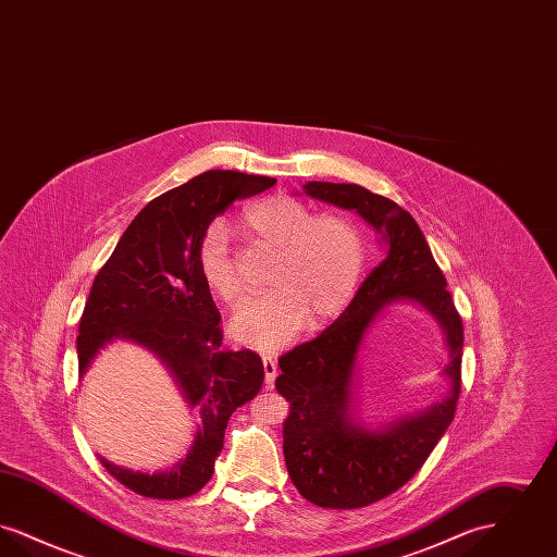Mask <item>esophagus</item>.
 Returning <instances> with one entry per match:
<instances>
[{"label":"esophagus","instance_id":"1","mask_svg":"<svg viewBox=\"0 0 557 557\" xmlns=\"http://www.w3.org/2000/svg\"><path fill=\"white\" fill-rule=\"evenodd\" d=\"M263 368H265L267 388H271L273 382H275V375H277V361H275V357L263 355Z\"/></svg>","mask_w":557,"mask_h":557}]
</instances>
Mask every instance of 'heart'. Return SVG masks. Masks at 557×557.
<instances>
[{"label":"heart","instance_id":"b5f03b06","mask_svg":"<svg viewBox=\"0 0 557 557\" xmlns=\"http://www.w3.org/2000/svg\"><path fill=\"white\" fill-rule=\"evenodd\" d=\"M246 232L275 250L269 273L273 290L244 302L232 332L239 343L273 350L292 341L307 318L319 323L343 311L361 277L366 244L345 214H313L288 196H273L242 212ZM198 269L209 290L223 302L242 298L232 259L230 232L212 223L198 246Z\"/></svg>","mask_w":557,"mask_h":557}]
</instances>
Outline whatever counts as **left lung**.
I'll return each mask as SVG.
<instances>
[{
	"label": "left lung",
	"mask_w": 557,
	"mask_h": 557,
	"mask_svg": "<svg viewBox=\"0 0 557 557\" xmlns=\"http://www.w3.org/2000/svg\"><path fill=\"white\" fill-rule=\"evenodd\" d=\"M305 194L357 211L388 246L345 313L318 338L280 357L275 388L290 403L284 457L292 484L319 507L357 509L398 491L424 466L455 418L461 391L463 323L416 219L391 198L357 184L309 182ZM420 301L440 321L450 348L448 397L384 431L351 420V375L360 341L393 299Z\"/></svg>",
	"instance_id": "obj_1"
}]
</instances>
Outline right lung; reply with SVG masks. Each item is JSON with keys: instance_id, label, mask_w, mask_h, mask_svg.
Returning a JSON list of instances; mask_svg holds the SVG:
<instances>
[{"instance_id": "right-lung-1", "label": "right lung", "mask_w": 557, "mask_h": 557, "mask_svg": "<svg viewBox=\"0 0 557 557\" xmlns=\"http://www.w3.org/2000/svg\"><path fill=\"white\" fill-rule=\"evenodd\" d=\"M273 184V177L214 169L164 191L133 219L94 280L79 321L81 375L116 338L146 346L202 418L186 459L169 472L141 474L100 457L110 476L141 497L169 502L198 493L212 478L232 413L261 391V357L223 348L198 246L216 214Z\"/></svg>"}]
</instances>
